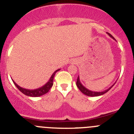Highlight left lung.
Listing matches in <instances>:
<instances>
[{"instance_id":"1","label":"left lung","mask_w":134,"mask_h":134,"mask_svg":"<svg viewBox=\"0 0 134 134\" xmlns=\"http://www.w3.org/2000/svg\"><path fill=\"white\" fill-rule=\"evenodd\" d=\"M107 33L110 37H111L113 39H114L115 41H116V40L115 39V38H114V37H113V36L111 35V34H110V33H109V32H107ZM115 83H116V82H115ZM115 84H113V85L111 86L110 88H109L108 89L102 91V92H93V91H92V90H88V88H86L85 86H84L82 84V83L80 82V79H79V76H78L77 80H76V86H77L78 88H79V89L80 90V92H82V93H84V94H85L86 96H90V97H96V96H102V95H103L104 93H107V92H108V91L109 90L111 89V88H112V87L114 85H115Z\"/></svg>"}]
</instances>
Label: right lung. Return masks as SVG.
I'll use <instances>...</instances> for the list:
<instances>
[{"instance_id":"1","label":"right lung","mask_w":134,"mask_h":134,"mask_svg":"<svg viewBox=\"0 0 134 134\" xmlns=\"http://www.w3.org/2000/svg\"><path fill=\"white\" fill-rule=\"evenodd\" d=\"M59 70H60V69L56 70V71L52 74V75L51 76L50 79H49L48 81L44 85L41 86V88H37V89L35 90H29L21 88V87L19 86V85H18V84H17L13 80L12 81L13 82H14V84H15V86L18 88V90H19L20 92H21L23 93H24L25 95H26V96H30V97H39V96H42V95L46 93L49 90H50V88H51L52 86H53V80H54V76H55V73H56L58 71H59Z\"/></svg>"}]
</instances>
